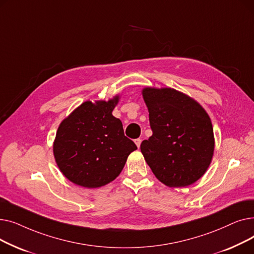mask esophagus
Listing matches in <instances>:
<instances>
[{"label": "esophagus", "instance_id": "1", "mask_svg": "<svg viewBox=\"0 0 254 254\" xmlns=\"http://www.w3.org/2000/svg\"><path fill=\"white\" fill-rule=\"evenodd\" d=\"M141 142H142V140H141L140 138H139V139H136V140H135V143H136V145L138 146V148L140 147V145H141Z\"/></svg>", "mask_w": 254, "mask_h": 254}]
</instances>
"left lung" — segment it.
<instances>
[{
	"mask_svg": "<svg viewBox=\"0 0 254 254\" xmlns=\"http://www.w3.org/2000/svg\"><path fill=\"white\" fill-rule=\"evenodd\" d=\"M152 136L141 152L155 177L170 188L194 183L207 171L214 151L209 115L191 98L173 88L142 91Z\"/></svg>",
	"mask_w": 254,
	"mask_h": 254,
	"instance_id": "8db88e82",
	"label": "left lung"
}]
</instances>
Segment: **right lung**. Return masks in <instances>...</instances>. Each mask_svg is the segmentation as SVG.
<instances>
[{
    "mask_svg": "<svg viewBox=\"0 0 254 254\" xmlns=\"http://www.w3.org/2000/svg\"><path fill=\"white\" fill-rule=\"evenodd\" d=\"M117 102L118 97L84 102L60 125L53 153L61 172L73 183L96 189L113 181L137 149L112 115Z\"/></svg>",
    "mask_w": 254,
    "mask_h": 254,
    "instance_id": "add662e5",
    "label": "right lung"
}]
</instances>
